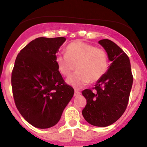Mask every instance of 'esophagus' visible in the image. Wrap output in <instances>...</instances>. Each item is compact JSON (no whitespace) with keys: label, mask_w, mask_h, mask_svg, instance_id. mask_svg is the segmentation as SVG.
<instances>
[{"label":"esophagus","mask_w":147,"mask_h":147,"mask_svg":"<svg viewBox=\"0 0 147 147\" xmlns=\"http://www.w3.org/2000/svg\"><path fill=\"white\" fill-rule=\"evenodd\" d=\"M74 91H75V93H74V96H80V95L81 94V93H80V92L78 90L75 89Z\"/></svg>","instance_id":"esophagus-1"}]
</instances>
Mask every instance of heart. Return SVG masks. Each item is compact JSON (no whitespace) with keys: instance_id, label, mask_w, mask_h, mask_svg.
Listing matches in <instances>:
<instances>
[{"instance_id":"obj_1","label":"heart","mask_w":147,"mask_h":147,"mask_svg":"<svg viewBox=\"0 0 147 147\" xmlns=\"http://www.w3.org/2000/svg\"><path fill=\"white\" fill-rule=\"evenodd\" d=\"M55 63L60 74L69 76L75 68L78 71L67 78L68 85L81 88L91 81L96 82L103 77L109 67L108 56L104 49L76 40L67 45L66 54H58Z\"/></svg>"}]
</instances>
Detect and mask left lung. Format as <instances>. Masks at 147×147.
<instances>
[{
    "instance_id": "left-lung-1",
    "label": "left lung",
    "mask_w": 147,
    "mask_h": 147,
    "mask_svg": "<svg viewBox=\"0 0 147 147\" xmlns=\"http://www.w3.org/2000/svg\"><path fill=\"white\" fill-rule=\"evenodd\" d=\"M111 62L105 76L97 81L95 90L85 89L82 95L87 105L82 115L91 125L107 127L123 115L129 101L132 77L128 56L115 42L107 39L98 41Z\"/></svg>"
}]
</instances>
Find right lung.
I'll return each instance as SVG.
<instances>
[{
    "label": "right lung",
    "instance_id": "1",
    "mask_svg": "<svg viewBox=\"0 0 147 147\" xmlns=\"http://www.w3.org/2000/svg\"><path fill=\"white\" fill-rule=\"evenodd\" d=\"M66 39L38 37L18 54L11 87L18 111L40 129L58 123L74 90L65 83L55 63L56 54Z\"/></svg>",
    "mask_w": 147,
    "mask_h": 147
}]
</instances>
